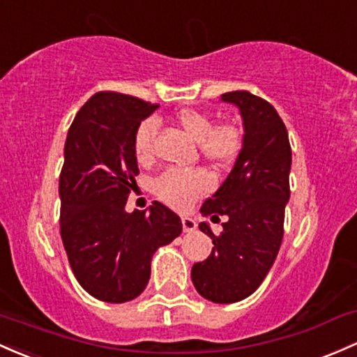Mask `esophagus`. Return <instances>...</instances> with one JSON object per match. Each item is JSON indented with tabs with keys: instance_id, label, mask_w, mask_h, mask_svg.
<instances>
[{
	"instance_id": "obj_1",
	"label": "esophagus",
	"mask_w": 357,
	"mask_h": 357,
	"mask_svg": "<svg viewBox=\"0 0 357 357\" xmlns=\"http://www.w3.org/2000/svg\"><path fill=\"white\" fill-rule=\"evenodd\" d=\"M181 222H183V230H185V232H193V230H197V220H195V218L183 217Z\"/></svg>"
}]
</instances>
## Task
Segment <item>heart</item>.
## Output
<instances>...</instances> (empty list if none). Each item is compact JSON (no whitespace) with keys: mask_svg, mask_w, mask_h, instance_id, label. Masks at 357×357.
I'll return each mask as SVG.
<instances>
[{"mask_svg":"<svg viewBox=\"0 0 357 357\" xmlns=\"http://www.w3.org/2000/svg\"><path fill=\"white\" fill-rule=\"evenodd\" d=\"M174 121L191 139L197 140L199 154L211 166H223L238 154L241 134L234 125H213L208 113L197 108H179L174 113ZM155 130L158 121L154 119L144 120L137 127L134 151L140 162L152 159ZM154 190L166 203L183 208L208 190V179L202 171L169 169L155 179Z\"/></svg>","mask_w":357,"mask_h":357,"instance_id":"1","label":"heart"}]
</instances>
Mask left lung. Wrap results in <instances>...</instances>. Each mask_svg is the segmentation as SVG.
Segmentation results:
<instances>
[{"label":"left lung","mask_w":357,"mask_h":357,"mask_svg":"<svg viewBox=\"0 0 357 357\" xmlns=\"http://www.w3.org/2000/svg\"><path fill=\"white\" fill-rule=\"evenodd\" d=\"M238 108L242 147L222 186L202 205L203 217L222 223L220 236L206 222L199 230L213 242L211 254L191 268V281L203 298L236 303L252 295L273 268L283 241L289 199L291 147L273 105L249 91L222 95Z\"/></svg>","instance_id":"8db88e82"}]
</instances>
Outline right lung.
<instances>
[{
	"label": "right lung",
	"mask_w": 357,
	"mask_h": 357,
	"mask_svg": "<svg viewBox=\"0 0 357 357\" xmlns=\"http://www.w3.org/2000/svg\"><path fill=\"white\" fill-rule=\"evenodd\" d=\"M121 93H96L77 112L59 178L61 237L77 283L95 298L125 303L144 291L151 261L181 234V218L162 203L125 210L139 174L134 137L158 109Z\"/></svg>",
	"instance_id": "1"
}]
</instances>
